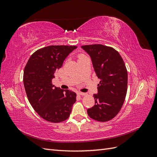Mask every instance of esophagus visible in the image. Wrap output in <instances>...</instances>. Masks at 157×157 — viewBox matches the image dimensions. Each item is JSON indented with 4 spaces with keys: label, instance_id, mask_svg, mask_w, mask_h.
I'll list each match as a JSON object with an SVG mask.
<instances>
[{
    "label": "esophagus",
    "instance_id": "esophagus-1",
    "mask_svg": "<svg viewBox=\"0 0 157 157\" xmlns=\"http://www.w3.org/2000/svg\"><path fill=\"white\" fill-rule=\"evenodd\" d=\"M78 95H79V96H86V93H84V92H79L77 93Z\"/></svg>",
    "mask_w": 157,
    "mask_h": 157
}]
</instances>
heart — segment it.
I'll use <instances>...</instances> for the list:
<instances>
[{"label": "heart", "mask_w": 157, "mask_h": 157, "mask_svg": "<svg viewBox=\"0 0 157 157\" xmlns=\"http://www.w3.org/2000/svg\"><path fill=\"white\" fill-rule=\"evenodd\" d=\"M86 56L85 55V54H78L77 55V59H78V61H80L81 59H84V58H86Z\"/></svg>", "instance_id": "1"}]
</instances>
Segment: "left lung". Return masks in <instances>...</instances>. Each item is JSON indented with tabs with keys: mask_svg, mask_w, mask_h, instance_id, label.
Here are the masks:
<instances>
[{
	"mask_svg": "<svg viewBox=\"0 0 157 157\" xmlns=\"http://www.w3.org/2000/svg\"><path fill=\"white\" fill-rule=\"evenodd\" d=\"M90 56L97 77L98 94H94L95 105L88 109V116L99 122H107L117 116L127 93L128 72L118 51L111 46L90 44L81 46Z\"/></svg>",
	"mask_w": 157,
	"mask_h": 157,
	"instance_id": "8db88e82",
	"label": "left lung"
}]
</instances>
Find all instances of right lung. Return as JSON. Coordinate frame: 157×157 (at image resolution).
Here are the masks:
<instances>
[{
  "instance_id": "1",
  "label": "right lung",
  "mask_w": 157,
  "mask_h": 157,
  "mask_svg": "<svg viewBox=\"0 0 157 157\" xmlns=\"http://www.w3.org/2000/svg\"><path fill=\"white\" fill-rule=\"evenodd\" d=\"M76 46H48L35 52L23 72L27 96L34 110L46 121L59 123L67 120L77 94L54 87L52 80L63 61Z\"/></svg>"
}]
</instances>
